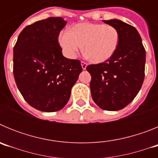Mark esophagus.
<instances>
[{
    "mask_svg": "<svg viewBox=\"0 0 158 158\" xmlns=\"http://www.w3.org/2000/svg\"><path fill=\"white\" fill-rule=\"evenodd\" d=\"M81 64L82 69H85L86 67H87V65H88V64L86 63V62H81Z\"/></svg>",
    "mask_w": 158,
    "mask_h": 158,
    "instance_id": "1",
    "label": "esophagus"
}]
</instances>
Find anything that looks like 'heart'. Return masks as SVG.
<instances>
[{
	"mask_svg": "<svg viewBox=\"0 0 158 158\" xmlns=\"http://www.w3.org/2000/svg\"><path fill=\"white\" fill-rule=\"evenodd\" d=\"M118 31L112 25L77 23L59 34L58 42L68 58H74L84 45V51L94 62L109 59L118 44Z\"/></svg>",
	"mask_w": 158,
	"mask_h": 158,
	"instance_id": "obj_1",
	"label": "heart"
}]
</instances>
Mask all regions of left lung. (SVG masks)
Returning a JSON list of instances; mask_svg holds the SVG:
<instances>
[{
	"mask_svg": "<svg viewBox=\"0 0 158 158\" xmlns=\"http://www.w3.org/2000/svg\"><path fill=\"white\" fill-rule=\"evenodd\" d=\"M118 30L116 51L109 59L86 68L91 74L93 101L106 111H118L131 103L144 81L146 50L135 27L118 20H103Z\"/></svg>",
	"mask_w": 158,
	"mask_h": 158,
	"instance_id": "obj_1",
	"label": "left lung"
}]
</instances>
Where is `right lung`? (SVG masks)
Segmentation results:
<instances>
[{"instance_id":"1","label":"right lung","mask_w":158,"mask_h":158,"mask_svg":"<svg viewBox=\"0 0 158 158\" xmlns=\"http://www.w3.org/2000/svg\"><path fill=\"white\" fill-rule=\"evenodd\" d=\"M66 24L49 17L23 28L13 48V75L23 99L47 112L62 109L82 71L81 62L62 55L58 35Z\"/></svg>"}]
</instances>
